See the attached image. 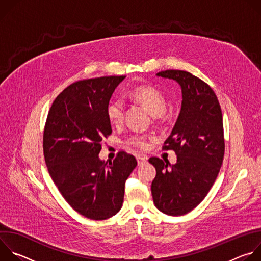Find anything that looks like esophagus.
Wrapping results in <instances>:
<instances>
[{
    "label": "esophagus",
    "mask_w": 261,
    "mask_h": 261,
    "mask_svg": "<svg viewBox=\"0 0 261 261\" xmlns=\"http://www.w3.org/2000/svg\"><path fill=\"white\" fill-rule=\"evenodd\" d=\"M136 160H137V164H138V165H142L143 163H145V162H146L147 158H145V157H141V156H137V157H136Z\"/></svg>",
    "instance_id": "obj_1"
}]
</instances>
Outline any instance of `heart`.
I'll use <instances>...</instances> for the list:
<instances>
[{
    "label": "heart",
    "instance_id": "heart-1",
    "mask_svg": "<svg viewBox=\"0 0 261 261\" xmlns=\"http://www.w3.org/2000/svg\"><path fill=\"white\" fill-rule=\"evenodd\" d=\"M127 97L131 100L144 105L151 115L154 117H160L165 113L166 100L163 94L155 87L148 85L135 86L127 92ZM106 115L111 124L118 125L123 121L125 115V103L122 99L111 100L106 107ZM128 143L139 150H143L146 147L145 137L142 135H132Z\"/></svg>",
    "mask_w": 261,
    "mask_h": 261
}]
</instances>
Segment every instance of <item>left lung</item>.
Masks as SVG:
<instances>
[{"label": "left lung", "mask_w": 261, "mask_h": 261, "mask_svg": "<svg viewBox=\"0 0 261 261\" xmlns=\"http://www.w3.org/2000/svg\"><path fill=\"white\" fill-rule=\"evenodd\" d=\"M157 76L176 82L181 106L163 150H173L176 163L148 159L156 168L152 195L156 207L181 216L196 207L214 185L224 157L222 111L212 88L191 73L166 70Z\"/></svg>", "instance_id": "obj_1"}]
</instances>
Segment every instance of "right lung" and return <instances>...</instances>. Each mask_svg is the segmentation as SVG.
I'll list each match as a JSON object with an SVG mask.
<instances>
[{"mask_svg":"<svg viewBox=\"0 0 261 261\" xmlns=\"http://www.w3.org/2000/svg\"><path fill=\"white\" fill-rule=\"evenodd\" d=\"M125 79L104 76L70 85L54 101L44 128V158L54 182L74 210L93 220L121 210L126 179L137 165L125 152L114 161L99 158L102 139L113 132L106 107Z\"/></svg>","mask_w":261,"mask_h":261,"instance_id":"add662e5","label":"right lung"}]
</instances>
